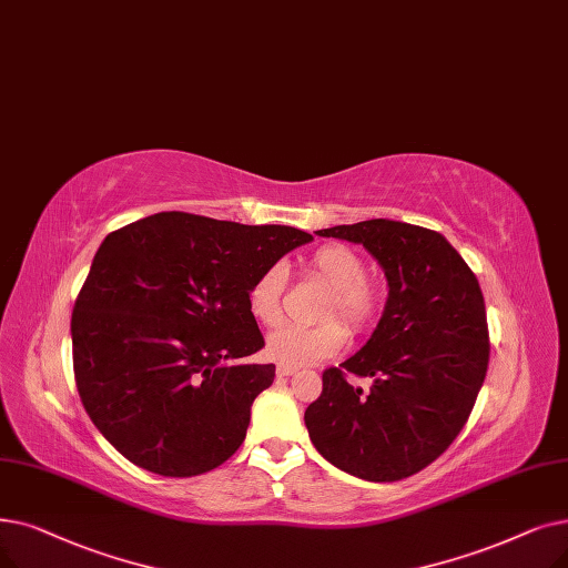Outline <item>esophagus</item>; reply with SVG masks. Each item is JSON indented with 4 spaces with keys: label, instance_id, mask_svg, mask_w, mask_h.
<instances>
[{
    "label": "esophagus",
    "instance_id": "34e87169",
    "mask_svg": "<svg viewBox=\"0 0 568 568\" xmlns=\"http://www.w3.org/2000/svg\"><path fill=\"white\" fill-rule=\"evenodd\" d=\"M276 374H278L281 378H285V376H294V374H297V366H287V364H278V366H276Z\"/></svg>",
    "mask_w": 568,
    "mask_h": 568
}]
</instances>
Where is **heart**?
<instances>
[{
	"instance_id": "1",
	"label": "heart",
	"mask_w": 568,
	"mask_h": 568,
	"mask_svg": "<svg viewBox=\"0 0 568 568\" xmlns=\"http://www.w3.org/2000/svg\"><path fill=\"white\" fill-rule=\"evenodd\" d=\"M308 276L327 287L317 317L325 323L302 327L285 325L271 332L264 343V355L287 366H308L334 357L348 334L332 316H341L345 327L364 332L376 323L383 306L381 287L364 276L362 257L348 245L327 243L320 245L306 260ZM287 271L281 264L262 268L245 292V304L257 323L274 327L283 317Z\"/></svg>"
}]
</instances>
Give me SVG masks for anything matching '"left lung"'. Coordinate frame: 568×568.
Segmentation results:
<instances>
[{"label":"left lung","instance_id":"8db88e82","mask_svg":"<svg viewBox=\"0 0 568 568\" xmlns=\"http://www.w3.org/2000/svg\"><path fill=\"white\" fill-rule=\"evenodd\" d=\"M362 243L385 271L387 302L362 351L323 374L304 423L341 471L392 483L448 450L474 410L489 362L478 278L446 236L397 220L317 230ZM372 377L368 393L347 374Z\"/></svg>","mask_w":568,"mask_h":568}]
</instances>
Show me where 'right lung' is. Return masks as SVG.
Listing matches in <instances>:
<instances>
[{
  "instance_id": "obj_1",
  "label": "right lung",
  "mask_w": 568,
  "mask_h": 568,
  "mask_svg": "<svg viewBox=\"0 0 568 568\" xmlns=\"http://www.w3.org/2000/svg\"><path fill=\"white\" fill-rule=\"evenodd\" d=\"M311 234L164 211L111 232L71 313L73 376L94 427L132 464L190 478L243 443L274 364L245 304L262 268Z\"/></svg>"
}]
</instances>
